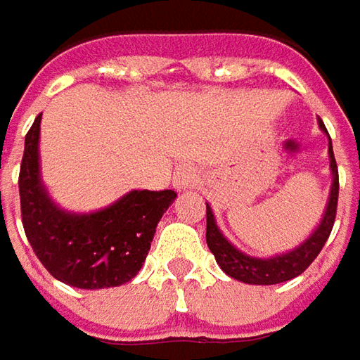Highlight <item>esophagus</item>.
I'll return each mask as SVG.
<instances>
[{
    "label": "esophagus",
    "mask_w": 360,
    "mask_h": 360,
    "mask_svg": "<svg viewBox=\"0 0 360 360\" xmlns=\"http://www.w3.org/2000/svg\"><path fill=\"white\" fill-rule=\"evenodd\" d=\"M199 183V175L197 169L193 167L191 163H181L173 173V187L175 189H185V187H195Z\"/></svg>",
    "instance_id": "obj_1"
}]
</instances>
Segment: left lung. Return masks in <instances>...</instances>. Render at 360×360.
Here are the masks:
<instances>
[{
    "label": "left lung",
    "instance_id": "1",
    "mask_svg": "<svg viewBox=\"0 0 360 360\" xmlns=\"http://www.w3.org/2000/svg\"><path fill=\"white\" fill-rule=\"evenodd\" d=\"M319 127L328 137V131L325 123L319 119ZM328 169H330V191H328L327 207L325 213L319 221L313 233L304 239L301 245H297L295 249H289L285 253L271 255V257H253L239 251L233 243L221 233L215 213L211 209V205L207 203V247L209 251L215 255L217 265L223 269L225 275H229L231 279L241 281L247 285H277L285 283L295 277H299L307 266L311 265L316 259V255L321 253V249L325 247L335 215H337V199H339V171H337V161L333 155V143L328 137Z\"/></svg>",
    "mask_w": 360,
    "mask_h": 360
}]
</instances>
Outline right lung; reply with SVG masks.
I'll return each mask as SVG.
<instances>
[{"label":"right lung","mask_w":360,"mask_h":360,"mask_svg":"<svg viewBox=\"0 0 360 360\" xmlns=\"http://www.w3.org/2000/svg\"><path fill=\"white\" fill-rule=\"evenodd\" d=\"M41 115L25 135L19 171L21 221L41 265L77 289H107L129 283L141 271L157 223L177 193L133 189L91 213L68 211L51 199L41 179Z\"/></svg>","instance_id":"1"}]
</instances>
